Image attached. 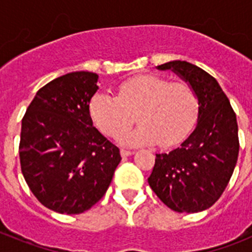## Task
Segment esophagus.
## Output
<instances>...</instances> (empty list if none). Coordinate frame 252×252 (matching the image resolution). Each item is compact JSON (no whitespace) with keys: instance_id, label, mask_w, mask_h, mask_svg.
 Here are the masks:
<instances>
[{"instance_id":"1","label":"esophagus","mask_w":252,"mask_h":252,"mask_svg":"<svg viewBox=\"0 0 252 252\" xmlns=\"http://www.w3.org/2000/svg\"><path fill=\"white\" fill-rule=\"evenodd\" d=\"M132 154H133V151L127 150V149H121L122 157H130V155H132Z\"/></svg>"}]
</instances>
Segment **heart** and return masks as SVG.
I'll return each instance as SVG.
<instances>
[{
	"label": "heart",
	"mask_w": 252,
	"mask_h": 252,
	"mask_svg": "<svg viewBox=\"0 0 252 252\" xmlns=\"http://www.w3.org/2000/svg\"><path fill=\"white\" fill-rule=\"evenodd\" d=\"M95 126L108 136L125 133L135 122L133 132L120 137L126 144L170 146L192 130L198 115V97L188 83L159 75H140L120 84L117 97L97 93L91 102Z\"/></svg>",
	"instance_id": "obj_1"
}]
</instances>
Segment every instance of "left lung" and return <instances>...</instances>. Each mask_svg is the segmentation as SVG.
I'll return each mask as SVG.
<instances>
[{"instance_id": "1", "label": "left lung", "mask_w": 252, "mask_h": 252, "mask_svg": "<svg viewBox=\"0 0 252 252\" xmlns=\"http://www.w3.org/2000/svg\"><path fill=\"white\" fill-rule=\"evenodd\" d=\"M158 69H170L195 91L198 119L177 149L157 154L149 186L175 212H201L218 201L232 177L240 149L236 113L218 82L199 66L173 60Z\"/></svg>"}]
</instances>
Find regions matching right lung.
<instances>
[{
    "instance_id": "1",
    "label": "right lung",
    "mask_w": 252,
    "mask_h": 252,
    "mask_svg": "<svg viewBox=\"0 0 252 252\" xmlns=\"http://www.w3.org/2000/svg\"><path fill=\"white\" fill-rule=\"evenodd\" d=\"M98 75L73 72L37 91L21 124L20 164L46 208L78 215L101 199L121 161L120 149L93 126Z\"/></svg>"
}]
</instances>
